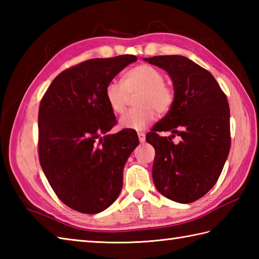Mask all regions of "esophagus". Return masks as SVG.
I'll return each instance as SVG.
<instances>
[{"mask_svg":"<svg viewBox=\"0 0 259 259\" xmlns=\"http://www.w3.org/2000/svg\"><path fill=\"white\" fill-rule=\"evenodd\" d=\"M138 138H139V141L142 144V142L146 141V135L144 133H138Z\"/></svg>","mask_w":259,"mask_h":259,"instance_id":"1","label":"esophagus"}]
</instances>
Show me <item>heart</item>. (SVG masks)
Returning a JSON list of instances; mask_svg holds the SVG:
<instances>
[{
	"instance_id": "1",
	"label": "heart",
	"mask_w": 259,
	"mask_h": 259,
	"mask_svg": "<svg viewBox=\"0 0 259 259\" xmlns=\"http://www.w3.org/2000/svg\"><path fill=\"white\" fill-rule=\"evenodd\" d=\"M163 80V73L158 68L139 64L126 71L122 76V83L109 82L104 97L110 109L118 114L124 111L129 95L141 91L136 100L139 107L130 109L119 119L121 128L144 130L155 119V110L160 114L169 111L174 102V91Z\"/></svg>"
}]
</instances>
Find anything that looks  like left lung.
Wrapping results in <instances>:
<instances>
[{"mask_svg": "<svg viewBox=\"0 0 259 259\" xmlns=\"http://www.w3.org/2000/svg\"><path fill=\"white\" fill-rule=\"evenodd\" d=\"M145 61L163 69L174 84L168 113L146 137L156 151L152 179L161 195L189 203L217 183L230 149L227 97L209 71L183 56H158ZM170 131L169 137L157 135ZM179 135V143L172 138Z\"/></svg>", "mask_w": 259, "mask_h": 259, "instance_id": "obj_1", "label": "left lung"}]
</instances>
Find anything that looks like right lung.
Returning a JSON list of instances; mask_svg holds the SVG:
<instances>
[{
  "mask_svg": "<svg viewBox=\"0 0 259 259\" xmlns=\"http://www.w3.org/2000/svg\"><path fill=\"white\" fill-rule=\"evenodd\" d=\"M137 57L91 59L64 70L48 88L38 109V159L49 184L68 207L98 213L122 189L123 168L137 133H108L115 115L106 87Z\"/></svg>",
  "mask_w": 259,
  "mask_h": 259,
  "instance_id": "1",
  "label": "right lung"
}]
</instances>
